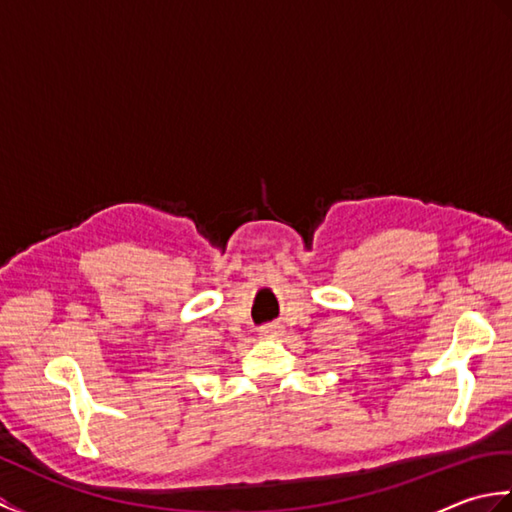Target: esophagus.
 <instances>
[{"label":"esophagus","mask_w":512,"mask_h":512,"mask_svg":"<svg viewBox=\"0 0 512 512\" xmlns=\"http://www.w3.org/2000/svg\"><path fill=\"white\" fill-rule=\"evenodd\" d=\"M259 336L262 339H279V336H284V325L281 323H268L259 328Z\"/></svg>","instance_id":"34e87169"}]
</instances>
